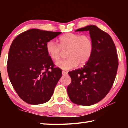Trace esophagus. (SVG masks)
Returning <instances> with one entry per match:
<instances>
[{
  "label": "esophagus",
  "instance_id": "esophagus-1",
  "mask_svg": "<svg viewBox=\"0 0 128 128\" xmlns=\"http://www.w3.org/2000/svg\"><path fill=\"white\" fill-rule=\"evenodd\" d=\"M62 75L66 76V75L67 74H68V72H66V71H62Z\"/></svg>",
  "mask_w": 128,
  "mask_h": 128
}]
</instances>
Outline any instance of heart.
<instances>
[{"instance_id":"b5f03b06","label":"heart","mask_w":128,"mask_h":128,"mask_svg":"<svg viewBox=\"0 0 128 128\" xmlns=\"http://www.w3.org/2000/svg\"><path fill=\"white\" fill-rule=\"evenodd\" d=\"M59 44L53 40H49L46 44L47 55L56 61L59 59L62 50L66 51V59L55 62L58 68L63 70L74 68L78 65L84 66L92 56L94 45L89 36L69 33L59 38Z\"/></svg>"}]
</instances>
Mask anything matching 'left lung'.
Returning <instances> with one entry per match:
<instances>
[{"mask_svg":"<svg viewBox=\"0 0 128 128\" xmlns=\"http://www.w3.org/2000/svg\"><path fill=\"white\" fill-rule=\"evenodd\" d=\"M84 31L89 32L93 52L84 67L68 73L72 81L67 92L73 103L88 106L99 102L110 92L118 62L115 45L109 34L93 25L75 32Z\"/></svg>","mask_w":128,"mask_h":128,"instance_id":"1","label":"left lung"}]
</instances>
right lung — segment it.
I'll return each mask as SVG.
<instances>
[{"mask_svg": "<svg viewBox=\"0 0 128 128\" xmlns=\"http://www.w3.org/2000/svg\"><path fill=\"white\" fill-rule=\"evenodd\" d=\"M61 32L32 29L13 40L8 52L7 71L14 89L30 104L48 102L62 76L46 50V44Z\"/></svg>", "mask_w": 128, "mask_h": 128, "instance_id": "add662e5", "label": "right lung"}]
</instances>
